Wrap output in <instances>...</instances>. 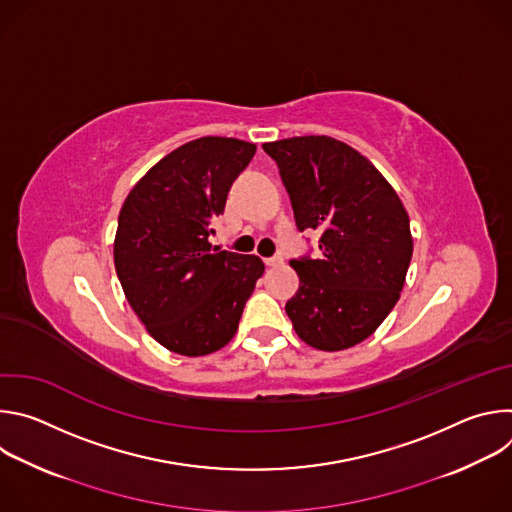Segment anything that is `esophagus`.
Returning a JSON list of instances; mask_svg holds the SVG:
<instances>
[{
    "instance_id": "obj_1",
    "label": "esophagus",
    "mask_w": 512,
    "mask_h": 512,
    "mask_svg": "<svg viewBox=\"0 0 512 512\" xmlns=\"http://www.w3.org/2000/svg\"><path fill=\"white\" fill-rule=\"evenodd\" d=\"M281 263H283V257H279V255L265 259V265H267V267H279Z\"/></svg>"
}]
</instances>
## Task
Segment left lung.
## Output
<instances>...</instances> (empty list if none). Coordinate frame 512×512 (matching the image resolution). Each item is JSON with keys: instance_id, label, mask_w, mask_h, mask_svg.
<instances>
[{"instance_id": "1", "label": "left lung", "mask_w": 512, "mask_h": 512, "mask_svg": "<svg viewBox=\"0 0 512 512\" xmlns=\"http://www.w3.org/2000/svg\"><path fill=\"white\" fill-rule=\"evenodd\" d=\"M277 162L300 231H320L318 259H294L285 304L296 334L336 352L369 338L397 304L413 253L409 214L385 176L328 135L263 143Z\"/></svg>"}]
</instances>
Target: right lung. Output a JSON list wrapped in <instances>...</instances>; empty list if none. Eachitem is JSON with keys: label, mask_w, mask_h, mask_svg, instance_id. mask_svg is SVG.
Masks as SVG:
<instances>
[{"label": "right lung", "mask_w": 512, "mask_h": 512, "mask_svg": "<svg viewBox=\"0 0 512 512\" xmlns=\"http://www.w3.org/2000/svg\"><path fill=\"white\" fill-rule=\"evenodd\" d=\"M255 150L235 137L188 141L145 172L121 206L113 259L123 294L150 336L176 354L229 344L265 271L257 255L208 241Z\"/></svg>", "instance_id": "1"}]
</instances>
